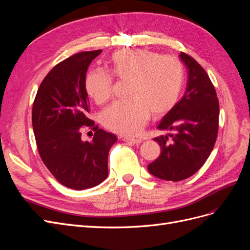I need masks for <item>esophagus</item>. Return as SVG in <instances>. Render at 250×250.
Returning a JSON list of instances; mask_svg holds the SVG:
<instances>
[{"instance_id":"obj_1","label":"esophagus","mask_w":250,"mask_h":250,"mask_svg":"<svg viewBox=\"0 0 250 250\" xmlns=\"http://www.w3.org/2000/svg\"><path fill=\"white\" fill-rule=\"evenodd\" d=\"M124 141L125 142H128V143H132V144H141L142 143V140L140 139H132V138H124Z\"/></svg>"}]
</instances>
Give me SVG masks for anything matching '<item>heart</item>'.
Masks as SVG:
<instances>
[{
    "label": "heart",
    "mask_w": 250,
    "mask_h": 250,
    "mask_svg": "<svg viewBox=\"0 0 250 250\" xmlns=\"http://www.w3.org/2000/svg\"><path fill=\"white\" fill-rule=\"evenodd\" d=\"M108 64L112 75L129 81V99L113 103L102 112V123L109 130L123 135L138 134L150 112L161 117L177 103L184 84V67L177 58L149 50L127 49L113 53ZM85 89L95 102L103 103L111 96L112 78L100 70L89 72Z\"/></svg>",
    "instance_id": "1"
}]
</instances>
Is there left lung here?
Here are the masks:
<instances>
[{
	"instance_id": "left-lung-1",
	"label": "left lung",
	"mask_w": 250,
	"mask_h": 250,
	"mask_svg": "<svg viewBox=\"0 0 250 250\" xmlns=\"http://www.w3.org/2000/svg\"><path fill=\"white\" fill-rule=\"evenodd\" d=\"M179 57L188 70L186 93L157 125L170 132L153 139L161 155L148 165L153 176L172 181L192 176L207 162L219 121V101L208 75L193 57L183 52Z\"/></svg>"
}]
</instances>
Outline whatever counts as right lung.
Returning a JSON list of instances; mask_svg holds the SVG:
<instances>
[{
	"label": "right lung",
	"instance_id": "1",
	"mask_svg": "<svg viewBox=\"0 0 250 250\" xmlns=\"http://www.w3.org/2000/svg\"><path fill=\"white\" fill-rule=\"evenodd\" d=\"M101 52H80L55 65L33 103L32 125L42 160L60 184L73 190L94 188L106 179L108 153L118 140L86 117V72ZM82 125L95 131L90 142L82 141Z\"/></svg>",
	"mask_w": 250,
	"mask_h": 250
}]
</instances>
